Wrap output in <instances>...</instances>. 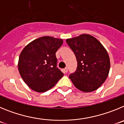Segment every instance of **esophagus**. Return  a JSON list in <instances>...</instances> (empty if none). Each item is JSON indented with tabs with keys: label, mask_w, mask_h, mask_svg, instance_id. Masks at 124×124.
Listing matches in <instances>:
<instances>
[{
	"label": "esophagus",
	"mask_w": 124,
	"mask_h": 124,
	"mask_svg": "<svg viewBox=\"0 0 124 124\" xmlns=\"http://www.w3.org/2000/svg\"><path fill=\"white\" fill-rule=\"evenodd\" d=\"M63 73H67V71H68V69H67V67H66V68H65V69H63Z\"/></svg>",
	"instance_id": "esophagus-1"
}]
</instances>
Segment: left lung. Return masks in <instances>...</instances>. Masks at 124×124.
Wrapping results in <instances>:
<instances>
[{
	"instance_id": "left-lung-1",
	"label": "left lung",
	"mask_w": 124,
	"mask_h": 124,
	"mask_svg": "<svg viewBox=\"0 0 124 124\" xmlns=\"http://www.w3.org/2000/svg\"><path fill=\"white\" fill-rule=\"evenodd\" d=\"M66 42L77 61V70L69 75L72 83L83 92L97 90L106 80L110 69V59L106 49L90 34H81L67 39Z\"/></svg>"
}]
</instances>
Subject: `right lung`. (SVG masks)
Returning <instances> with one entry per match:
<instances>
[{
	"label": "right lung",
	"instance_id": "right-lung-1",
	"mask_svg": "<svg viewBox=\"0 0 124 124\" xmlns=\"http://www.w3.org/2000/svg\"><path fill=\"white\" fill-rule=\"evenodd\" d=\"M62 39L43 36L24 47L19 57V72L23 81L34 91L43 93L52 88L63 76L57 67L55 52Z\"/></svg>",
	"mask_w": 124,
	"mask_h": 124
}]
</instances>
